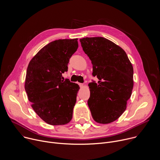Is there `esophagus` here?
Returning a JSON list of instances; mask_svg holds the SVG:
<instances>
[{"label": "esophagus", "mask_w": 160, "mask_h": 160, "mask_svg": "<svg viewBox=\"0 0 160 160\" xmlns=\"http://www.w3.org/2000/svg\"><path fill=\"white\" fill-rule=\"evenodd\" d=\"M78 85H79V86H80V87H83L84 86V84H83V83H79Z\"/></svg>", "instance_id": "esophagus-1"}]
</instances>
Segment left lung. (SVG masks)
<instances>
[{
    "instance_id": "8db88e82",
    "label": "left lung",
    "mask_w": 160,
    "mask_h": 160,
    "mask_svg": "<svg viewBox=\"0 0 160 160\" xmlns=\"http://www.w3.org/2000/svg\"><path fill=\"white\" fill-rule=\"evenodd\" d=\"M84 52L93 66L92 75L99 81L88 83V106L93 119L107 124L117 120L125 111L133 86V69L126 52L104 37L80 39Z\"/></svg>"
}]
</instances>
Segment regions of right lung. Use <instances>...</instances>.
Segmentation results:
<instances>
[{
	"instance_id": "add662e5",
	"label": "right lung",
	"mask_w": 160,
	"mask_h": 160,
	"mask_svg": "<svg viewBox=\"0 0 160 160\" xmlns=\"http://www.w3.org/2000/svg\"><path fill=\"white\" fill-rule=\"evenodd\" d=\"M77 38L59 39L41 49L30 61L25 88L38 116L51 125H62L72 119L80 88L62 80L68 64L78 48Z\"/></svg>"
}]
</instances>
